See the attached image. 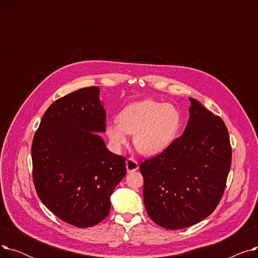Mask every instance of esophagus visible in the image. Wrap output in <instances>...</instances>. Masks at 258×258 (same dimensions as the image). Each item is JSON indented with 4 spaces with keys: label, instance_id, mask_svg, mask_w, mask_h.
I'll list each match as a JSON object with an SVG mask.
<instances>
[{
    "label": "esophagus",
    "instance_id": "1",
    "mask_svg": "<svg viewBox=\"0 0 258 258\" xmlns=\"http://www.w3.org/2000/svg\"><path fill=\"white\" fill-rule=\"evenodd\" d=\"M126 164V170L127 172H133V171H136L138 168H139V165H138V162L133 159V158H128L125 162Z\"/></svg>",
    "mask_w": 258,
    "mask_h": 258
}]
</instances>
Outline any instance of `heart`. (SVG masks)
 Segmentation results:
<instances>
[{
	"mask_svg": "<svg viewBox=\"0 0 258 258\" xmlns=\"http://www.w3.org/2000/svg\"><path fill=\"white\" fill-rule=\"evenodd\" d=\"M182 124L179 108L172 104L145 99L125 106L118 121L106 125L105 132L115 147L124 145L127 134H134V145L143 155L163 152L178 136Z\"/></svg>",
	"mask_w": 258,
	"mask_h": 258,
	"instance_id": "heart-1",
	"label": "heart"
}]
</instances>
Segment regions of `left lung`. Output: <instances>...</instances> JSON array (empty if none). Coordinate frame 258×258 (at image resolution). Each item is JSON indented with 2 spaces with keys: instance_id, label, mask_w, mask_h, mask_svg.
I'll use <instances>...</instances> for the list:
<instances>
[{
  "instance_id": "1",
  "label": "left lung",
  "mask_w": 258,
  "mask_h": 258,
  "mask_svg": "<svg viewBox=\"0 0 258 258\" xmlns=\"http://www.w3.org/2000/svg\"><path fill=\"white\" fill-rule=\"evenodd\" d=\"M180 137L140 164L143 199L151 220L169 230L205 220L224 195L232 148L223 119L190 98Z\"/></svg>"
}]
</instances>
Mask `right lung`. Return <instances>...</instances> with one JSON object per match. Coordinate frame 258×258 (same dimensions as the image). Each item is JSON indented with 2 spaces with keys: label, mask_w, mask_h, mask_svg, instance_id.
<instances>
[{
  "label": "right lung",
  "mask_w": 258,
  "mask_h": 258,
  "mask_svg": "<svg viewBox=\"0 0 258 258\" xmlns=\"http://www.w3.org/2000/svg\"><path fill=\"white\" fill-rule=\"evenodd\" d=\"M98 95L97 87H88L54 101L32 141V179L39 200L78 228L106 218L110 196L126 173V159L108 151L97 134L106 128Z\"/></svg>",
  "instance_id": "1"
}]
</instances>
